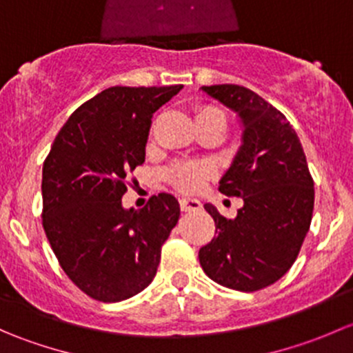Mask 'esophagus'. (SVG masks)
Masks as SVG:
<instances>
[{"label": "esophagus", "mask_w": 353, "mask_h": 353, "mask_svg": "<svg viewBox=\"0 0 353 353\" xmlns=\"http://www.w3.org/2000/svg\"><path fill=\"white\" fill-rule=\"evenodd\" d=\"M179 206L183 212H196V210L201 208V201L191 198H183L179 199Z\"/></svg>", "instance_id": "1"}]
</instances>
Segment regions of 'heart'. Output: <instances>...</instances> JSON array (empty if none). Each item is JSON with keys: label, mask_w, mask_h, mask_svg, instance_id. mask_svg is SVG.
<instances>
[{"label": "heart", "mask_w": 353, "mask_h": 353, "mask_svg": "<svg viewBox=\"0 0 353 353\" xmlns=\"http://www.w3.org/2000/svg\"><path fill=\"white\" fill-rule=\"evenodd\" d=\"M213 117H219V119L225 123V114L219 108H215V105L201 104L196 105V109H194L196 123L213 119ZM163 177H165V181L170 186L176 188L181 193H198L205 186L206 181L212 177V167L205 162H198V160H181V162L170 163L163 170Z\"/></svg>", "instance_id": "b5f03b06"}]
</instances>
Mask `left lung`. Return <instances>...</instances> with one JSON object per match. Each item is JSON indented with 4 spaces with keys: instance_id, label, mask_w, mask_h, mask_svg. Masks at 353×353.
I'll list each match as a JSON object with an SVG mask.
<instances>
[{
    "instance_id": "8db88e82",
    "label": "left lung",
    "mask_w": 353,
    "mask_h": 353,
    "mask_svg": "<svg viewBox=\"0 0 353 353\" xmlns=\"http://www.w3.org/2000/svg\"><path fill=\"white\" fill-rule=\"evenodd\" d=\"M244 123L243 147L220 193L243 198L227 220L206 203L215 234L198 252L203 272L223 287L256 292L282 279L297 259L314 208V181L297 133L270 102L241 85L203 87Z\"/></svg>"
}]
</instances>
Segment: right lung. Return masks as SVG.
<instances>
[{
  "mask_svg": "<svg viewBox=\"0 0 353 353\" xmlns=\"http://www.w3.org/2000/svg\"><path fill=\"white\" fill-rule=\"evenodd\" d=\"M183 85L110 87L74 110L42 167V227L68 279L101 302L150 285L179 220L169 193L124 210L130 177L145 162L152 117Z\"/></svg>",
  "mask_w": 353,
  "mask_h": 353,
  "instance_id": "right-lung-1",
  "label": "right lung"
}]
</instances>
